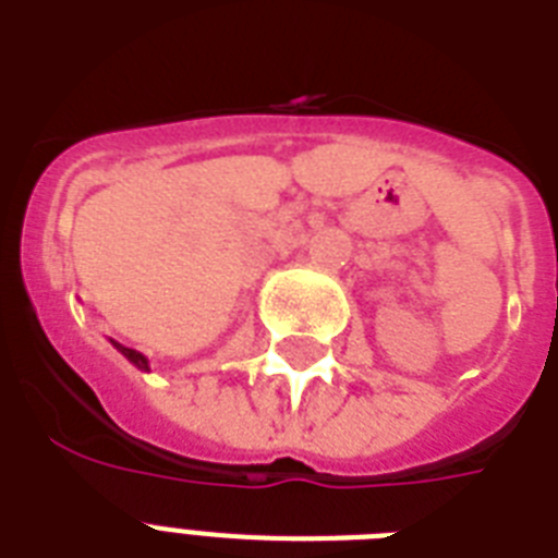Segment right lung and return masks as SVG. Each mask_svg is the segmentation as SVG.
Returning <instances> with one entry per match:
<instances>
[{
    "mask_svg": "<svg viewBox=\"0 0 558 558\" xmlns=\"http://www.w3.org/2000/svg\"><path fill=\"white\" fill-rule=\"evenodd\" d=\"M112 348H116L118 353H121V356L130 362V365H135L138 371H144V373H150V362H147V356H144V353H138V350H133V348H124V344H118V341H112Z\"/></svg>",
    "mask_w": 558,
    "mask_h": 558,
    "instance_id": "1",
    "label": "right lung"
}]
</instances>
